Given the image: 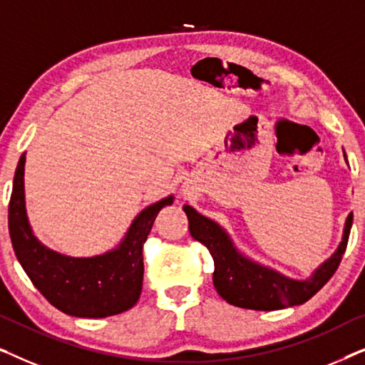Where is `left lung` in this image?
Returning <instances> with one entry per match:
<instances>
[{
    "instance_id": "8db88e82",
    "label": "left lung",
    "mask_w": 365,
    "mask_h": 365,
    "mask_svg": "<svg viewBox=\"0 0 365 365\" xmlns=\"http://www.w3.org/2000/svg\"><path fill=\"white\" fill-rule=\"evenodd\" d=\"M182 209L187 216L191 236L204 244L214 259L212 282L219 296L232 306L252 311H277L299 306L321 291L342 261L352 226V214H349L337 251L311 277L296 281L242 256L219 224L201 216L191 206Z\"/></svg>"
}]
</instances>
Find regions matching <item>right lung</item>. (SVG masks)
Instances as JSON below:
<instances>
[{
  "label": "right lung",
  "mask_w": 365,
  "mask_h": 365,
  "mask_svg": "<svg viewBox=\"0 0 365 365\" xmlns=\"http://www.w3.org/2000/svg\"><path fill=\"white\" fill-rule=\"evenodd\" d=\"M24 154L14 173L8 227L14 254L44 299L74 317H108L131 309L143 289V246L158 212L173 204L164 197L141 211L121 244L103 256L69 257L44 247L33 236L24 207Z\"/></svg>",
  "instance_id": "obj_1"
}]
</instances>
